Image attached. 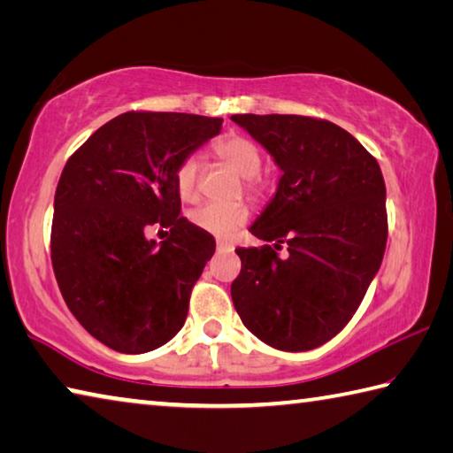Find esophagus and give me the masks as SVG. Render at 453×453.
<instances>
[{"label": "esophagus", "mask_w": 453, "mask_h": 453, "mask_svg": "<svg viewBox=\"0 0 453 453\" xmlns=\"http://www.w3.org/2000/svg\"><path fill=\"white\" fill-rule=\"evenodd\" d=\"M216 248H218V251H234V243L224 242V240H218Z\"/></svg>", "instance_id": "1"}]
</instances>
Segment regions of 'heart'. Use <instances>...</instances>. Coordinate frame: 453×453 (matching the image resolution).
I'll return each mask as SVG.
<instances>
[{"instance_id": "b5f03b06", "label": "heart", "mask_w": 453, "mask_h": 453, "mask_svg": "<svg viewBox=\"0 0 453 453\" xmlns=\"http://www.w3.org/2000/svg\"><path fill=\"white\" fill-rule=\"evenodd\" d=\"M213 153L232 167L235 173L245 178V189L251 196H262L267 188V180L259 175L262 167V150L248 135L229 134L224 140L213 145ZM175 189H178L183 202H196L199 196V157L188 156L183 157L178 170H175ZM250 218V211L243 203H205L196 211H191V224L203 229L216 237L232 235L237 227L243 226Z\"/></svg>"}]
</instances>
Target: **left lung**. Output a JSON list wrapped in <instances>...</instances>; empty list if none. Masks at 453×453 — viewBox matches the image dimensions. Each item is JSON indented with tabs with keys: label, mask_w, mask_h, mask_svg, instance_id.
I'll return each mask as SVG.
<instances>
[{
	"label": "left lung",
	"mask_w": 453,
	"mask_h": 453,
	"mask_svg": "<svg viewBox=\"0 0 453 453\" xmlns=\"http://www.w3.org/2000/svg\"><path fill=\"white\" fill-rule=\"evenodd\" d=\"M232 119L283 172L275 197L250 227L267 243L235 250L242 272L232 283L234 305L267 346L319 348L354 318L381 265L388 242L381 170L354 135L327 119L281 113Z\"/></svg>",
	"instance_id": "left-lung-1"
}]
</instances>
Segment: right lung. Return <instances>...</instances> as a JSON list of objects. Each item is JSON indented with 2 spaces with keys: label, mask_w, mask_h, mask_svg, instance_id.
Masks as SVG:
<instances>
[{
  "label": "right lung",
  "mask_w": 453,
  "mask_h": 453,
  "mask_svg": "<svg viewBox=\"0 0 453 453\" xmlns=\"http://www.w3.org/2000/svg\"><path fill=\"white\" fill-rule=\"evenodd\" d=\"M221 118L126 111L72 153L53 199L51 265L75 319L104 346L145 354L186 324L216 240L180 216L175 170ZM165 226L157 246L144 237Z\"/></svg>",
  "instance_id": "1"
}]
</instances>
